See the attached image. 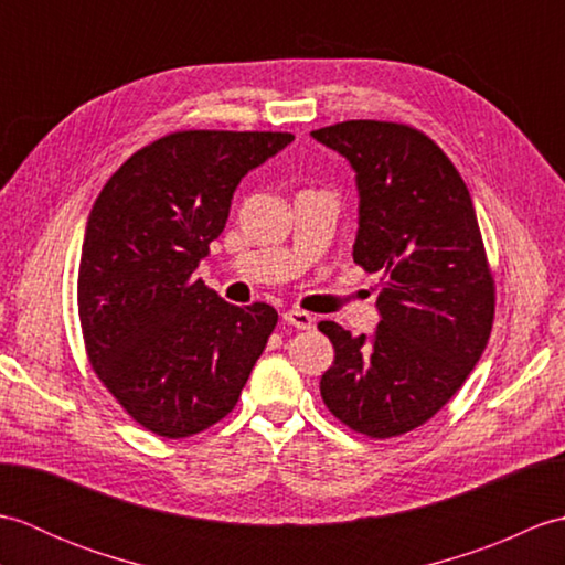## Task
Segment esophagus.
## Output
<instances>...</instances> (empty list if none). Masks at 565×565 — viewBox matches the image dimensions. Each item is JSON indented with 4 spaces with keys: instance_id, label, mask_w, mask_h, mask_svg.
<instances>
[{
    "instance_id": "1",
    "label": "esophagus",
    "mask_w": 565,
    "mask_h": 565,
    "mask_svg": "<svg viewBox=\"0 0 565 565\" xmlns=\"http://www.w3.org/2000/svg\"><path fill=\"white\" fill-rule=\"evenodd\" d=\"M284 320L289 322V326H294L296 330H310L316 326V318L310 316V313H306V310H301V308H291V310H286L284 313Z\"/></svg>"
}]
</instances>
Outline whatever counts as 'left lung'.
<instances>
[{
	"label": "left lung",
	"mask_w": 565,
	"mask_h": 565,
	"mask_svg": "<svg viewBox=\"0 0 565 565\" xmlns=\"http://www.w3.org/2000/svg\"><path fill=\"white\" fill-rule=\"evenodd\" d=\"M356 172L354 262L381 274L376 332L320 322L334 362L320 379L328 411L371 439L435 417L481 359L495 318V279L461 174L423 130L342 121L313 130Z\"/></svg>",
	"instance_id": "left-lung-1"
}]
</instances>
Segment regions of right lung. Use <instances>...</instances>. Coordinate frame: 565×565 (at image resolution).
<instances>
[{
  "instance_id": "obj_1",
  "label": "right lung",
  "mask_w": 565,
  "mask_h": 565,
  "mask_svg": "<svg viewBox=\"0 0 565 565\" xmlns=\"http://www.w3.org/2000/svg\"><path fill=\"white\" fill-rule=\"evenodd\" d=\"M294 140L271 130H177L118 167L84 233L77 310L94 374L152 435H199L233 411L276 328L194 279L239 179Z\"/></svg>"
}]
</instances>
